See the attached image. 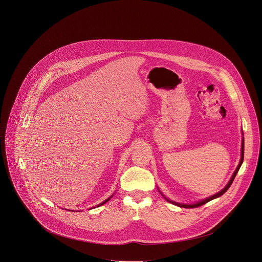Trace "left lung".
Masks as SVG:
<instances>
[{"mask_svg":"<svg viewBox=\"0 0 262 262\" xmlns=\"http://www.w3.org/2000/svg\"><path fill=\"white\" fill-rule=\"evenodd\" d=\"M243 136H244V134H243ZM243 160H244V138L242 139V148H241V160H240V163L238 164V166H237L235 172L233 173V176H232L230 182L228 183V185H227L221 192H219L217 194H215V195H213V196H211V197H209V198H207V199H204V200H202V201H200V202H197V203H195V204H181V203H177V202L170 201V200H168L167 198H165L164 196H163V197H164L168 202H170V203H172V204H174V205H177V206L184 207V208H195V207L201 206V205H203V204H205V203H207V202H209V201H211V200H213V199H215V198L221 197L222 195H224V194L229 190V188H230L231 185L233 184V182H234V180H235V178H236V176H237V173H238V171H239V169H240V167H241V165H242V163H243Z\"/></svg>","mask_w":262,"mask_h":262,"instance_id":"8db88e82","label":"left lung"}]
</instances>
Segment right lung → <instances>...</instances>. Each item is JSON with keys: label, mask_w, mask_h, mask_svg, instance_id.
<instances>
[{"label": "right lung", "mask_w": 262, "mask_h": 262, "mask_svg": "<svg viewBox=\"0 0 262 262\" xmlns=\"http://www.w3.org/2000/svg\"><path fill=\"white\" fill-rule=\"evenodd\" d=\"M112 196H113V195H112ZM112 196H111V197H109V198H108V199H106V200H105V201H104V202H102V203H100V204H99V205H98V206H101V205H103V204H105V203H106V202H108V201H109V200H110V198H112Z\"/></svg>", "instance_id": "right-lung-1"}]
</instances>
